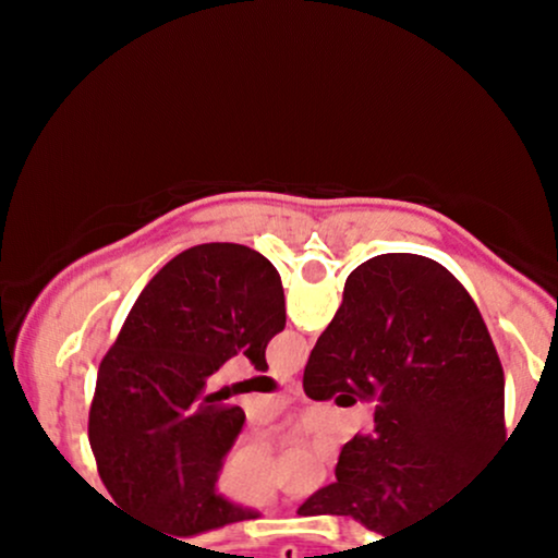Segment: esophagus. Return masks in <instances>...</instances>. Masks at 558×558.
I'll list each match as a JSON object with an SVG mask.
<instances>
[{
    "instance_id": "34e87169",
    "label": "esophagus",
    "mask_w": 558,
    "mask_h": 558,
    "mask_svg": "<svg viewBox=\"0 0 558 558\" xmlns=\"http://www.w3.org/2000/svg\"><path fill=\"white\" fill-rule=\"evenodd\" d=\"M286 386H288V390H293V393H301V380H299V377H288Z\"/></svg>"
}]
</instances>
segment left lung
<instances>
[{"mask_svg": "<svg viewBox=\"0 0 558 558\" xmlns=\"http://www.w3.org/2000/svg\"><path fill=\"white\" fill-rule=\"evenodd\" d=\"M283 328L280 275L241 243H202L149 280L99 364L88 412L96 470L120 511L168 537L257 520L217 493L246 414L209 377L239 351L267 369Z\"/></svg>", "mask_w": 558, "mask_h": 558, "instance_id": "1", "label": "left lung"}]
</instances>
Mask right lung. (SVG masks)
Masks as SVG:
<instances>
[{
    "label": "right lung",
    "instance_id": "add662e5",
    "mask_svg": "<svg viewBox=\"0 0 558 558\" xmlns=\"http://www.w3.org/2000/svg\"><path fill=\"white\" fill-rule=\"evenodd\" d=\"M377 401L375 427L341 448L336 483L301 517H354L396 535L457 501L509 446L504 369L466 288L420 254H380L345 278L343 304L304 369L315 401Z\"/></svg>",
    "mask_w": 558,
    "mask_h": 558
}]
</instances>
